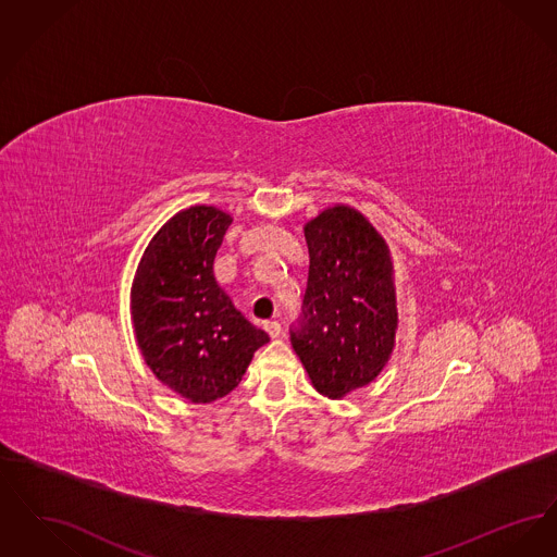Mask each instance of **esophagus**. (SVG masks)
Masks as SVG:
<instances>
[{"label":"esophagus","mask_w":557,"mask_h":557,"mask_svg":"<svg viewBox=\"0 0 557 557\" xmlns=\"http://www.w3.org/2000/svg\"><path fill=\"white\" fill-rule=\"evenodd\" d=\"M265 332L271 338H277L282 332V325L277 321H265Z\"/></svg>","instance_id":"obj_1"}]
</instances>
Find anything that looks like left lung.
I'll use <instances>...</instances> for the list:
<instances>
[{
	"instance_id": "8db88e82",
	"label": "left lung",
	"mask_w": 557,
	"mask_h": 557,
	"mask_svg": "<svg viewBox=\"0 0 557 557\" xmlns=\"http://www.w3.org/2000/svg\"><path fill=\"white\" fill-rule=\"evenodd\" d=\"M309 280L294 352L327 398L370 384L397 336L395 267L386 239L363 212L334 205L305 223Z\"/></svg>"
}]
</instances>
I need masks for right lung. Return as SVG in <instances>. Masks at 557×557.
Masks as SVG:
<instances>
[{"label":"right lung","mask_w":557,"mask_h":557,"mask_svg":"<svg viewBox=\"0 0 557 557\" xmlns=\"http://www.w3.org/2000/svg\"><path fill=\"white\" fill-rule=\"evenodd\" d=\"M232 214L196 205L175 212L135 271L137 346L160 382L191 403L230 395L269 336L234 307L214 280V255Z\"/></svg>","instance_id":"right-lung-1"}]
</instances>
